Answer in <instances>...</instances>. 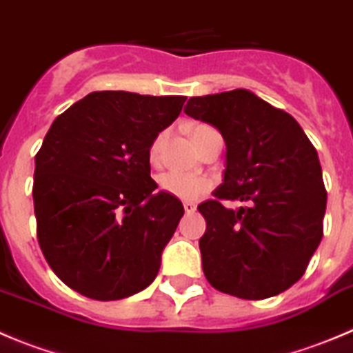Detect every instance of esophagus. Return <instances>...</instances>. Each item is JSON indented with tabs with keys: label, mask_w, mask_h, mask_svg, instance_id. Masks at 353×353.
I'll use <instances>...</instances> for the list:
<instances>
[{
	"label": "esophagus",
	"mask_w": 353,
	"mask_h": 353,
	"mask_svg": "<svg viewBox=\"0 0 353 353\" xmlns=\"http://www.w3.org/2000/svg\"><path fill=\"white\" fill-rule=\"evenodd\" d=\"M183 208H184V212H186V214H192V212L196 211V205L193 204V202H184Z\"/></svg>",
	"instance_id": "obj_1"
}]
</instances>
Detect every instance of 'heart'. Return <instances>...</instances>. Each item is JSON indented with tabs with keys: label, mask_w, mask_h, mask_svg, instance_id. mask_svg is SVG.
Masks as SVG:
<instances>
[{
	"label": "heart",
	"mask_w": 353,
	"mask_h": 353,
	"mask_svg": "<svg viewBox=\"0 0 353 353\" xmlns=\"http://www.w3.org/2000/svg\"><path fill=\"white\" fill-rule=\"evenodd\" d=\"M200 128H205V125L195 126L192 135ZM163 142H165V133H160V135L153 141L151 148H149V160L153 161V163H158V160H160V153H161V148H163ZM158 183H160V188L163 190L165 193H169V195L176 196V199H181V200H196L212 188L211 177L200 176V174H183V172H176V170L161 174Z\"/></svg>",
	"instance_id": "1"
}]
</instances>
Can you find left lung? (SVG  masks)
I'll return each instance as SVG.
<instances>
[{
  "label": "left lung",
  "mask_w": 353,
  "mask_h": 353,
  "mask_svg": "<svg viewBox=\"0 0 353 353\" xmlns=\"http://www.w3.org/2000/svg\"><path fill=\"white\" fill-rule=\"evenodd\" d=\"M184 112L227 144L223 183L199 205L209 283L241 299H268L306 271L323 236L327 192L319 154L290 114L248 90L192 97ZM221 199L248 201L227 210Z\"/></svg>",
  "instance_id": "8db88e82"
}]
</instances>
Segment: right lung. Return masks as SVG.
I'll use <instances>...</instances> for the list:
<instances>
[{
	"instance_id": "add662e5",
	"label": "right lung",
	"mask_w": 353,
	"mask_h": 353,
	"mask_svg": "<svg viewBox=\"0 0 353 353\" xmlns=\"http://www.w3.org/2000/svg\"><path fill=\"white\" fill-rule=\"evenodd\" d=\"M184 100L94 91L54 119L34 157L37 236L72 290L117 301L157 278L184 208L154 193L149 148Z\"/></svg>"
}]
</instances>
